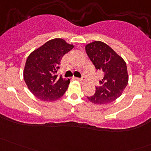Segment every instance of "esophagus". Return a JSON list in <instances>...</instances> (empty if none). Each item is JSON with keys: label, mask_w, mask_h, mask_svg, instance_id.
Instances as JSON below:
<instances>
[{"label": "esophagus", "mask_w": 151, "mask_h": 151, "mask_svg": "<svg viewBox=\"0 0 151 151\" xmlns=\"http://www.w3.org/2000/svg\"><path fill=\"white\" fill-rule=\"evenodd\" d=\"M76 80H77L78 81H80V83H84L85 82V78L84 77H83V78H76Z\"/></svg>", "instance_id": "34e87169"}]
</instances>
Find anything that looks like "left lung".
<instances>
[{
    "label": "left lung",
    "instance_id": "left-lung-1",
    "mask_svg": "<svg viewBox=\"0 0 151 151\" xmlns=\"http://www.w3.org/2000/svg\"><path fill=\"white\" fill-rule=\"evenodd\" d=\"M85 51L96 69L104 74L96 93L87 96L95 104H106L120 97L129 82V74L125 60L110 47L100 41L85 46Z\"/></svg>",
    "mask_w": 151,
    "mask_h": 151
}]
</instances>
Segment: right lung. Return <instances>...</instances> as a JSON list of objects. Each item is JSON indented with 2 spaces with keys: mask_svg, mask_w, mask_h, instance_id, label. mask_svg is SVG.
Returning <instances> with one entry per match:
<instances>
[{
  "mask_svg": "<svg viewBox=\"0 0 151 151\" xmlns=\"http://www.w3.org/2000/svg\"><path fill=\"white\" fill-rule=\"evenodd\" d=\"M74 48L62 39L48 41L32 52L26 60L24 80L30 92L42 101H53L63 96L70 80L58 77L63 56Z\"/></svg>",
  "mask_w": 151,
  "mask_h": 151,
  "instance_id": "right-lung-1",
  "label": "right lung"
}]
</instances>
